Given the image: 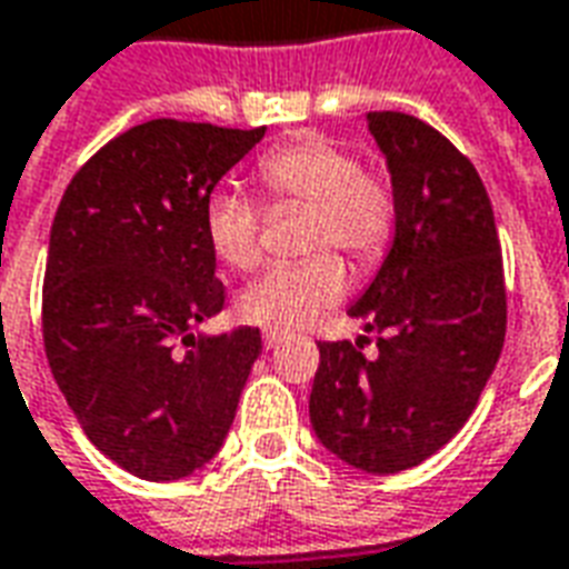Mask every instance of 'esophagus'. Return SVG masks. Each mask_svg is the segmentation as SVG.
Returning a JSON list of instances; mask_svg holds the SVG:
<instances>
[{
    "label": "esophagus",
    "mask_w": 569,
    "mask_h": 569,
    "mask_svg": "<svg viewBox=\"0 0 569 569\" xmlns=\"http://www.w3.org/2000/svg\"><path fill=\"white\" fill-rule=\"evenodd\" d=\"M281 340H284V333H281V330H263V346H266V349H276Z\"/></svg>",
    "instance_id": "obj_1"
}]
</instances>
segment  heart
<instances>
[{
  "label": "heart",
  "instance_id": "heart-1",
  "mask_svg": "<svg viewBox=\"0 0 569 569\" xmlns=\"http://www.w3.org/2000/svg\"><path fill=\"white\" fill-rule=\"evenodd\" d=\"M257 177L272 199L306 201V248H340L356 263H377L395 232V196L386 180L361 171L340 140L309 134L266 152ZM204 239L229 269H251L260 257V213L251 201L220 189L204 201ZM346 291V269L330 251L300 263H276L239 293V316L269 330L309 325Z\"/></svg>",
  "mask_w": 569,
  "mask_h": 569
}]
</instances>
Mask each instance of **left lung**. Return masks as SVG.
<instances>
[{
  "label": "left lung",
  "mask_w": 569,
  "mask_h": 569,
  "mask_svg": "<svg viewBox=\"0 0 569 569\" xmlns=\"http://www.w3.org/2000/svg\"><path fill=\"white\" fill-rule=\"evenodd\" d=\"M392 180L395 232L349 316L377 333L318 342L309 420L330 453L368 475L413 469L466 426L506 340L497 223L478 171L405 112H368Z\"/></svg>",
  "instance_id": "8db88e82"
}]
</instances>
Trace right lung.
<instances>
[{"label":"right lung","mask_w":569,"mask_h":569,"mask_svg":"<svg viewBox=\"0 0 569 569\" xmlns=\"http://www.w3.org/2000/svg\"><path fill=\"white\" fill-rule=\"evenodd\" d=\"M263 134L134 124L72 177L54 213L48 365L88 441L143 481H180L217 457L263 349L257 328L196 330L223 309L204 201Z\"/></svg>","instance_id":"add662e5"}]
</instances>
